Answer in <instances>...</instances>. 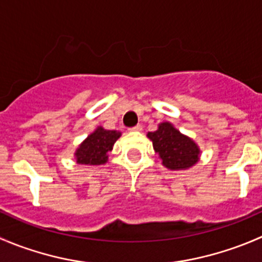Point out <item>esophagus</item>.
<instances>
[{"mask_svg":"<svg viewBox=\"0 0 262 262\" xmlns=\"http://www.w3.org/2000/svg\"><path fill=\"white\" fill-rule=\"evenodd\" d=\"M142 130V125H136L133 128H129V132H141Z\"/></svg>","mask_w":262,"mask_h":262,"instance_id":"34e87169","label":"esophagus"}]
</instances>
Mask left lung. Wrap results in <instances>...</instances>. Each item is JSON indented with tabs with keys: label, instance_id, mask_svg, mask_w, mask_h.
I'll return each instance as SVG.
<instances>
[{
	"label": "left lung",
	"instance_id": "left-lung-1",
	"mask_svg": "<svg viewBox=\"0 0 262 262\" xmlns=\"http://www.w3.org/2000/svg\"><path fill=\"white\" fill-rule=\"evenodd\" d=\"M152 141L155 152L161 164L170 170H187L200 161L199 144L185 134L180 133L171 123H160L157 130L147 134Z\"/></svg>",
	"mask_w": 262,
	"mask_h": 262
}]
</instances>
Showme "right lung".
I'll use <instances>...</instances> for the list:
<instances>
[{"label": "right lung", "instance_id": "1", "mask_svg": "<svg viewBox=\"0 0 262 262\" xmlns=\"http://www.w3.org/2000/svg\"><path fill=\"white\" fill-rule=\"evenodd\" d=\"M120 136V132L97 126L75 149L74 157L77 164L87 166L106 164L108 161V152L113 149Z\"/></svg>", "mask_w": 262, "mask_h": 262}]
</instances>
